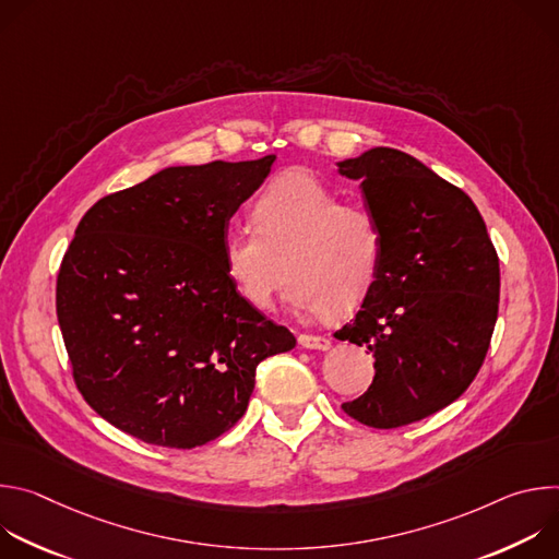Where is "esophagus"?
Segmentation results:
<instances>
[{
  "label": "esophagus",
  "mask_w": 559,
  "mask_h": 559,
  "mask_svg": "<svg viewBox=\"0 0 559 559\" xmlns=\"http://www.w3.org/2000/svg\"><path fill=\"white\" fill-rule=\"evenodd\" d=\"M298 345L305 347V349H330L332 347V341L325 338V336H311V334H300L298 336Z\"/></svg>",
  "instance_id": "obj_1"
}]
</instances>
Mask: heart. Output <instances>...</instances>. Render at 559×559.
I'll list each match as a JSON object with an SVG mask.
<instances>
[{"label": "heart", "mask_w": 559, "mask_h": 559, "mask_svg": "<svg viewBox=\"0 0 559 559\" xmlns=\"http://www.w3.org/2000/svg\"><path fill=\"white\" fill-rule=\"evenodd\" d=\"M252 223L254 229H229L223 238L225 272L252 307H272L285 272V298L296 311L338 316L373 289L384 259L382 223L367 205L343 203L318 177H274L252 205Z\"/></svg>", "instance_id": "1"}]
</instances>
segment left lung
I'll return each instance as SVG.
<instances>
[{"instance_id":"8db88e82","label":"left lung","mask_w":559,"mask_h":559,"mask_svg":"<svg viewBox=\"0 0 559 559\" xmlns=\"http://www.w3.org/2000/svg\"><path fill=\"white\" fill-rule=\"evenodd\" d=\"M338 173L360 181L384 229L378 281L334 334L376 358L373 382L343 412L395 429L457 401L480 371L498 321L500 261L475 203L412 154L371 147Z\"/></svg>"}]
</instances>
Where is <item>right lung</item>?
Returning <instances> with one entry per match:
<instances>
[{
  "instance_id": "1",
  "label": "right lung",
  "mask_w": 559,
  "mask_h": 559,
  "mask_svg": "<svg viewBox=\"0 0 559 559\" xmlns=\"http://www.w3.org/2000/svg\"><path fill=\"white\" fill-rule=\"evenodd\" d=\"M274 158L166 168L79 221L57 321L76 389L128 436L168 449L218 438L246 414L259 362L294 349L223 265L227 223Z\"/></svg>"
}]
</instances>
